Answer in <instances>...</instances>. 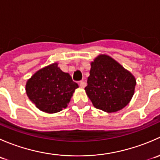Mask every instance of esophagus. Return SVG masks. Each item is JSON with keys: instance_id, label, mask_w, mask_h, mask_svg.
I'll use <instances>...</instances> for the list:
<instances>
[{"instance_id": "obj_1", "label": "esophagus", "mask_w": 160, "mask_h": 160, "mask_svg": "<svg viewBox=\"0 0 160 160\" xmlns=\"http://www.w3.org/2000/svg\"><path fill=\"white\" fill-rule=\"evenodd\" d=\"M80 88H84L85 87H86V83H85L83 80H81V81L80 82Z\"/></svg>"}]
</instances>
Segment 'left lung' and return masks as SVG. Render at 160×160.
<instances>
[{
    "instance_id": "obj_1",
    "label": "left lung",
    "mask_w": 160,
    "mask_h": 160,
    "mask_svg": "<svg viewBox=\"0 0 160 160\" xmlns=\"http://www.w3.org/2000/svg\"><path fill=\"white\" fill-rule=\"evenodd\" d=\"M90 66L85 91L93 105L108 113L116 112L128 105L136 85L132 72L105 54L97 56Z\"/></svg>"
}]
</instances>
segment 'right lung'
<instances>
[{"mask_svg":"<svg viewBox=\"0 0 160 160\" xmlns=\"http://www.w3.org/2000/svg\"><path fill=\"white\" fill-rule=\"evenodd\" d=\"M79 86L68 72L61 70L57 62L38 70L25 85L28 98L43 112L54 114L68 106Z\"/></svg>","mask_w":160,"mask_h":160,"instance_id":"obj_1","label":"right lung"}]
</instances>
